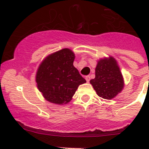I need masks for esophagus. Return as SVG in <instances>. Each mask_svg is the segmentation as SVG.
<instances>
[{
  "instance_id": "obj_1",
  "label": "esophagus",
  "mask_w": 149,
  "mask_h": 149,
  "mask_svg": "<svg viewBox=\"0 0 149 149\" xmlns=\"http://www.w3.org/2000/svg\"><path fill=\"white\" fill-rule=\"evenodd\" d=\"M85 79H86V81L88 83V82H89V81H90V76H86Z\"/></svg>"
}]
</instances>
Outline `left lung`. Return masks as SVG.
I'll return each instance as SVG.
<instances>
[{"instance_id": "8db88e82", "label": "left lung", "mask_w": 149, "mask_h": 149, "mask_svg": "<svg viewBox=\"0 0 149 149\" xmlns=\"http://www.w3.org/2000/svg\"><path fill=\"white\" fill-rule=\"evenodd\" d=\"M90 84L97 95L105 100H112L124 87L123 75L117 61L112 57L100 59L95 68V78Z\"/></svg>"}]
</instances>
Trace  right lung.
I'll return each instance as SVG.
<instances>
[{"label": "right lung", "mask_w": 149, "mask_h": 149, "mask_svg": "<svg viewBox=\"0 0 149 149\" xmlns=\"http://www.w3.org/2000/svg\"><path fill=\"white\" fill-rule=\"evenodd\" d=\"M75 54L68 48L46 57L38 68L36 82L47 101L56 104L68 103L86 80L73 66Z\"/></svg>", "instance_id": "1"}]
</instances>
